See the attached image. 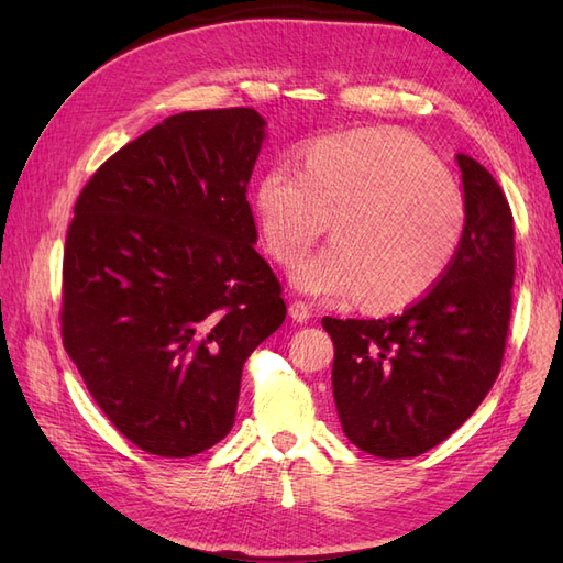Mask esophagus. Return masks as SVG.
I'll return each mask as SVG.
<instances>
[{"label": "esophagus", "mask_w": 563, "mask_h": 563, "mask_svg": "<svg viewBox=\"0 0 563 563\" xmlns=\"http://www.w3.org/2000/svg\"><path fill=\"white\" fill-rule=\"evenodd\" d=\"M290 317H292L295 321H300V324H305V321H309V317H312V307L300 302V300H295V302L290 305Z\"/></svg>", "instance_id": "obj_1"}]
</instances>
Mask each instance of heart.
I'll list each match as a JSON object with an SVG mask.
<instances>
[{
    "label": "heart",
    "instance_id": "1",
    "mask_svg": "<svg viewBox=\"0 0 563 563\" xmlns=\"http://www.w3.org/2000/svg\"><path fill=\"white\" fill-rule=\"evenodd\" d=\"M254 210L278 263L307 254L331 220L333 244L302 261L292 283L314 297L361 295L373 312L433 290L466 230L460 186L421 142L394 128L314 140L302 172L273 162L256 181Z\"/></svg>",
    "mask_w": 563,
    "mask_h": 563
}]
</instances>
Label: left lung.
<instances>
[{"label": "left lung", "mask_w": 563, "mask_h": 563, "mask_svg": "<svg viewBox=\"0 0 563 563\" xmlns=\"http://www.w3.org/2000/svg\"><path fill=\"white\" fill-rule=\"evenodd\" d=\"M462 246L442 280L399 317L333 319V399L343 433L382 460L418 457L450 438L492 389L508 341L516 232L504 188L457 154Z\"/></svg>", "instance_id": "1"}]
</instances>
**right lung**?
<instances>
[{
    "mask_svg": "<svg viewBox=\"0 0 563 563\" xmlns=\"http://www.w3.org/2000/svg\"><path fill=\"white\" fill-rule=\"evenodd\" d=\"M263 125L254 109L176 113L75 202L63 345L103 416L159 457L230 433L246 357L288 314L246 200Z\"/></svg>",
    "mask_w": 563,
    "mask_h": 563,
    "instance_id": "add662e5",
    "label": "right lung"
}]
</instances>
